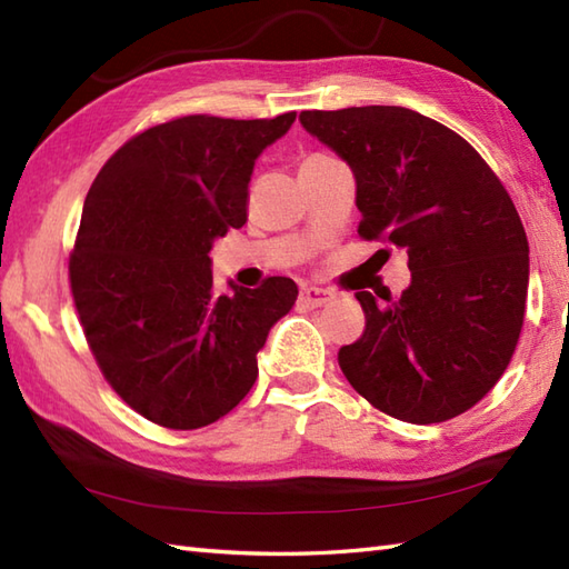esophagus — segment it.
<instances>
[{
  "label": "esophagus",
  "mask_w": 569,
  "mask_h": 569,
  "mask_svg": "<svg viewBox=\"0 0 569 569\" xmlns=\"http://www.w3.org/2000/svg\"><path fill=\"white\" fill-rule=\"evenodd\" d=\"M335 296L330 291H325V288L318 286H303L300 288V303L306 308H322L328 306Z\"/></svg>",
  "instance_id": "34e87169"
}]
</instances>
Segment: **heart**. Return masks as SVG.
<instances>
[{
	"label": "heart",
	"instance_id": "b5f03b06",
	"mask_svg": "<svg viewBox=\"0 0 569 569\" xmlns=\"http://www.w3.org/2000/svg\"><path fill=\"white\" fill-rule=\"evenodd\" d=\"M310 159H318V156H310Z\"/></svg>",
	"mask_w": 569,
	"mask_h": 569
}]
</instances>
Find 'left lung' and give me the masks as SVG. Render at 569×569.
<instances>
[{
	"mask_svg": "<svg viewBox=\"0 0 569 569\" xmlns=\"http://www.w3.org/2000/svg\"><path fill=\"white\" fill-rule=\"evenodd\" d=\"M357 180L359 237L406 249L410 286L389 306L359 291L367 328L340 349L347 381L398 420H450L485 398L523 328L528 239L487 161L406 107L300 112Z\"/></svg>",
	"mask_w": 569,
	"mask_h": 569,
	"instance_id": "left-lung-1",
	"label": "left lung"
}]
</instances>
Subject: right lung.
<instances>
[{"mask_svg":"<svg viewBox=\"0 0 569 569\" xmlns=\"http://www.w3.org/2000/svg\"><path fill=\"white\" fill-rule=\"evenodd\" d=\"M296 112L190 114L129 139L84 198L70 291L94 359L124 403L156 426L196 430L257 381V355L293 308L286 276L212 288L210 249L247 222L253 163Z\"/></svg>","mask_w":569,"mask_h":569,"instance_id":"right-lung-1","label":"right lung"}]
</instances>
